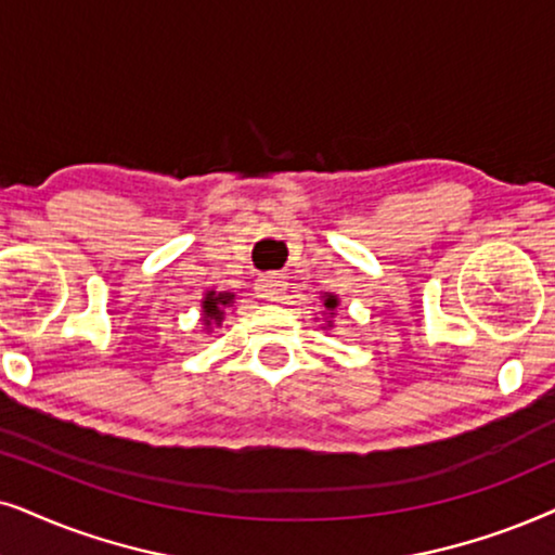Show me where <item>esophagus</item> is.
I'll list each match as a JSON object with an SVG mask.
<instances>
[{"label":"esophagus","mask_w":555,"mask_h":555,"mask_svg":"<svg viewBox=\"0 0 555 555\" xmlns=\"http://www.w3.org/2000/svg\"><path fill=\"white\" fill-rule=\"evenodd\" d=\"M284 276H279V273H263V276L256 279V294L266 301H276L284 294Z\"/></svg>","instance_id":"1"}]
</instances>
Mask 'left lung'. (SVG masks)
Returning a JSON list of instances; mask_svg holds the SVG:
<instances>
[{"instance_id":"obj_1","label":"left lung","mask_w":555,"mask_h":555,"mask_svg":"<svg viewBox=\"0 0 555 555\" xmlns=\"http://www.w3.org/2000/svg\"><path fill=\"white\" fill-rule=\"evenodd\" d=\"M324 307H327L330 312H332V309L337 307V299H335V297H327V299H324Z\"/></svg>"}]
</instances>
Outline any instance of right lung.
<instances>
[{"instance_id": "obj_1", "label": "right lung", "mask_w": 555, "mask_h": 555, "mask_svg": "<svg viewBox=\"0 0 555 555\" xmlns=\"http://www.w3.org/2000/svg\"><path fill=\"white\" fill-rule=\"evenodd\" d=\"M233 301V294H216V292H210L208 297H205V301H203V312H205V324H220L223 322V309L220 307H228Z\"/></svg>"}]
</instances>
